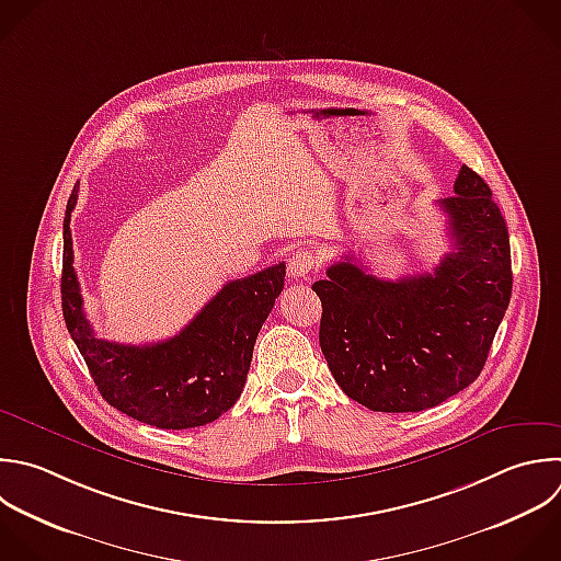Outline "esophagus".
<instances>
[{
  "label": "esophagus",
  "instance_id": "1",
  "mask_svg": "<svg viewBox=\"0 0 561 561\" xmlns=\"http://www.w3.org/2000/svg\"><path fill=\"white\" fill-rule=\"evenodd\" d=\"M316 254L311 250H296L289 259V276L294 278H305L316 270Z\"/></svg>",
  "mask_w": 561,
  "mask_h": 561
}]
</instances>
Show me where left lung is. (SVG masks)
<instances>
[{"mask_svg":"<svg viewBox=\"0 0 561 561\" xmlns=\"http://www.w3.org/2000/svg\"><path fill=\"white\" fill-rule=\"evenodd\" d=\"M454 193L436 202L454 250L430 274L383 280L344 256L311 285L329 370L368 410L419 412L467 388L508 307V232L491 188L462 167Z\"/></svg>","mask_w":561,"mask_h":561,"instance_id":"obj_1","label":"left lung"}]
</instances>
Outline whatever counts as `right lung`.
Instances as JSON below:
<instances>
[{"label":"right lung","instance_id":"obj_1","mask_svg":"<svg viewBox=\"0 0 561 561\" xmlns=\"http://www.w3.org/2000/svg\"><path fill=\"white\" fill-rule=\"evenodd\" d=\"M64 219L61 300L68 331L103 399L147 425L186 430L228 412L248 379L256 335L285 285V263L226 283L221 291L173 337L156 344H118L94 335L72 267L70 217Z\"/></svg>","mask_w":561,"mask_h":561}]
</instances>
